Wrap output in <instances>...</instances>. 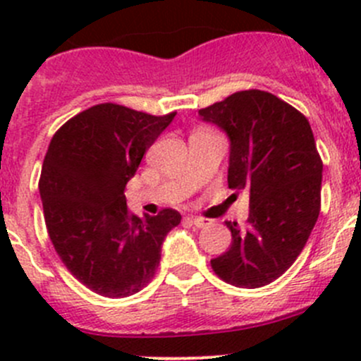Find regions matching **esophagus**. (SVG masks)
Wrapping results in <instances>:
<instances>
[{
    "label": "esophagus",
    "mask_w": 361,
    "mask_h": 361,
    "mask_svg": "<svg viewBox=\"0 0 361 361\" xmlns=\"http://www.w3.org/2000/svg\"><path fill=\"white\" fill-rule=\"evenodd\" d=\"M188 220L192 221V224L195 225V227L197 228H202V227H207V225L211 224L209 220H207V218H202V216H188Z\"/></svg>",
    "instance_id": "1"
}]
</instances>
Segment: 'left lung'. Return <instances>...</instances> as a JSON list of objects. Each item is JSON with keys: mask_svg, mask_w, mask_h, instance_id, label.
<instances>
[{"mask_svg": "<svg viewBox=\"0 0 361 361\" xmlns=\"http://www.w3.org/2000/svg\"><path fill=\"white\" fill-rule=\"evenodd\" d=\"M231 141L228 188L250 194L246 228L225 221L231 248L211 260L239 288H260L288 271L322 206L323 162L307 118L265 90H241L199 110Z\"/></svg>", "mask_w": 361, "mask_h": 361, "instance_id": "left-lung-1", "label": "left lung"}]
</instances>
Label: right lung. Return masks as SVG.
<instances>
[{
  "label": "right lung",
  "instance_id": "add662e5",
  "mask_svg": "<svg viewBox=\"0 0 361 361\" xmlns=\"http://www.w3.org/2000/svg\"><path fill=\"white\" fill-rule=\"evenodd\" d=\"M174 115L96 104L69 118L49 145L39 195L50 241L68 271L103 297L145 288L167 232L181 221L176 209L137 218L123 195L145 152Z\"/></svg>",
  "mask_w": 361,
  "mask_h": 361
}]
</instances>
